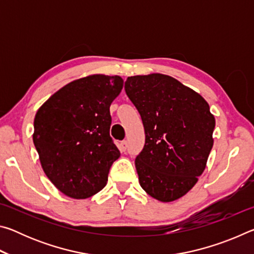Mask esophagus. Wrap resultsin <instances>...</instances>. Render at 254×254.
<instances>
[{
    "instance_id": "34e87169",
    "label": "esophagus",
    "mask_w": 254,
    "mask_h": 254,
    "mask_svg": "<svg viewBox=\"0 0 254 254\" xmlns=\"http://www.w3.org/2000/svg\"><path fill=\"white\" fill-rule=\"evenodd\" d=\"M119 148H120V150H121V152H126L127 149V141L126 140L122 141V142L120 143Z\"/></svg>"
}]
</instances>
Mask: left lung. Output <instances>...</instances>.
<instances>
[{
  "label": "left lung",
  "mask_w": 254,
  "mask_h": 254,
  "mask_svg": "<svg viewBox=\"0 0 254 254\" xmlns=\"http://www.w3.org/2000/svg\"><path fill=\"white\" fill-rule=\"evenodd\" d=\"M126 93L139 111L145 143L135 158L139 183L157 200L186 195L206 168L215 118L198 93L174 77H127Z\"/></svg>",
  "instance_id": "1"
}]
</instances>
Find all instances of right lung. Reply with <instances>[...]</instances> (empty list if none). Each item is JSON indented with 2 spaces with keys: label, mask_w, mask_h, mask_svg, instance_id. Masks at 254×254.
<instances>
[{
  "label": "right lung",
  "mask_w": 254,
  "mask_h": 254,
  "mask_svg": "<svg viewBox=\"0 0 254 254\" xmlns=\"http://www.w3.org/2000/svg\"><path fill=\"white\" fill-rule=\"evenodd\" d=\"M123 88L120 76L89 75L51 95L34 118L33 143L56 188L75 199L105 187L120 151L110 136V106Z\"/></svg>",
  "instance_id": "obj_1"
}]
</instances>
